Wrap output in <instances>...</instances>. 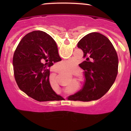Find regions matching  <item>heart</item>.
<instances>
[{
	"label": "heart",
	"instance_id": "b5f03b06",
	"mask_svg": "<svg viewBox=\"0 0 131 131\" xmlns=\"http://www.w3.org/2000/svg\"><path fill=\"white\" fill-rule=\"evenodd\" d=\"M61 63L65 66H70L72 65V62L70 61H66L62 62Z\"/></svg>",
	"mask_w": 131,
	"mask_h": 131
}]
</instances>
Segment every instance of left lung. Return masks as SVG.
<instances>
[{"mask_svg": "<svg viewBox=\"0 0 131 131\" xmlns=\"http://www.w3.org/2000/svg\"><path fill=\"white\" fill-rule=\"evenodd\" d=\"M78 47L85 60L79 64L83 70L82 88L69 96L74 101H90L101 98L115 81L118 72V57L112 42L101 34L89 33L79 40Z\"/></svg>", "mask_w": 131, "mask_h": 131, "instance_id": "obj_1", "label": "left lung"}]
</instances>
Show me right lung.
Segmentation results:
<instances>
[{"instance_id": "right-lung-1", "label": "right lung", "mask_w": 131, "mask_h": 131, "mask_svg": "<svg viewBox=\"0 0 131 131\" xmlns=\"http://www.w3.org/2000/svg\"><path fill=\"white\" fill-rule=\"evenodd\" d=\"M61 61L58 48L51 36L42 31L26 35L13 57L14 73L19 88L38 101L62 99L52 88L48 67Z\"/></svg>"}]
</instances>
